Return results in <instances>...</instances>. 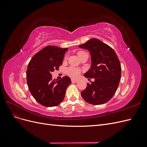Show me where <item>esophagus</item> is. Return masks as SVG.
<instances>
[{
    "instance_id": "34e87169",
    "label": "esophagus",
    "mask_w": 147,
    "mask_h": 147,
    "mask_svg": "<svg viewBox=\"0 0 147 147\" xmlns=\"http://www.w3.org/2000/svg\"><path fill=\"white\" fill-rule=\"evenodd\" d=\"M71 81H72V83H77L78 82V80L74 79V78H72V80H71Z\"/></svg>"
}]
</instances>
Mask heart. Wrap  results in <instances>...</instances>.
Listing matches in <instances>:
<instances>
[{"label": "heart", "mask_w": 147, "mask_h": 147, "mask_svg": "<svg viewBox=\"0 0 147 147\" xmlns=\"http://www.w3.org/2000/svg\"><path fill=\"white\" fill-rule=\"evenodd\" d=\"M80 52H83V51H79L78 53H80ZM79 73H80L79 69L75 67H69L67 69V74L70 77H77L78 76Z\"/></svg>", "instance_id": "b5f03b06"}]
</instances>
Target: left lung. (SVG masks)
Instances as JSON below:
<instances>
[{
  "label": "left lung",
  "instance_id": "left-lung-1",
  "mask_svg": "<svg viewBox=\"0 0 147 147\" xmlns=\"http://www.w3.org/2000/svg\"><path fill=\"white\" fill-rule=\"evenodd\" d=\"M78 47L88 50L91 55V68L83 75L95 78L81 92L83 99L92 105L105 104L115 94L121 79L118 57L112 48L97 38H91Z\"/></svg>",
  "mask_w": 147,
  "mask_h": 147
}]
</instances>
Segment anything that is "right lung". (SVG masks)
<instances>
[{
	"label": "right lung",
	"instance_id": "obj_1",
	"mask_svg": "<svg viewBox=\"0 0 147 147\" xmlns=\"http://www.w3.org/2000/svg\"><path fill=\"white\" fill-rule=\"evenodd\" d=\"M68 48L47 46L36 53L28 66V86L31 94L40 104L55 107L63 100L66 89L71 83L69 77L52 80L51 72L58 70Z\"/></svg>",
	"mask_w": 147,
	"mask_h": 147
}]
</instances>
